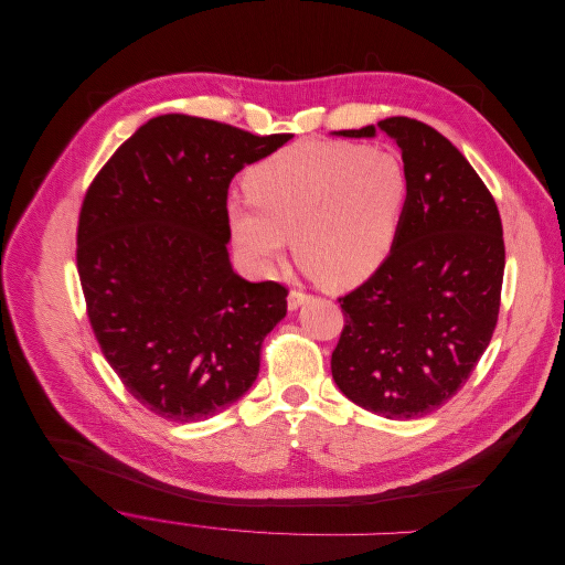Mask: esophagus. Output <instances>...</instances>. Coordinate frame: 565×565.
Wrapping results in <instances>:
<instances>
[{
    "instance_id": "1",
    "label": "esophagus",
    "mask_w": 565,
    "mask_h": 565,
    "mask_svg": "<svg viewBox=\"0 0 565 565\" xmlns=\"http://www.w3.org/2000/svg\"><path fill=\"white\" fill-rule=\"evenodd\" d=\"M309 298H311L309 294H305V291H300V289H291L289 296H287V307L294 311V309H298L300 305H305Z\"/></svg>"
}]
</instances>
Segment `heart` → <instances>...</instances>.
<instances>
[{
	"mask_svg": "<svg viewBox=\"0 0 565 565\" xmlns=\"http://www.w3.org/2000/svg\"><path fill=\"white\" fill-rule=\"evenodd\" d=\"M227 206L238 252L271 271L287 241L324 289L367 280L392 254L409 198L398 156L354 142H298L254 164Z\"/></svg>",
	"mask_w": 565,
	"mask_h": 565,
	"instance_id": "b5f03b06",
	"label": "heart"
}]
</instances>
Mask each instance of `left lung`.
<instances>
[{"instance_id": "left-lung-1", "label": "left lung", "mask_w": 565, "mask_h": 565, "mask_svg": "<svg viewBox=\"0 0 565 565\" xmlns=\"http://www.w3.org/2000/svg\"><path fill=\"white\" fill-rule=\"evenodd\" d=\"M376 129L403 153L409 198L387 260L338 298L345 327L331 376L356 405L405 420L452 398L490 345L505 245L490 189L452 142L401 116ZM376 129L338 136L372 138Z\"/></svg>"}]
</instances>
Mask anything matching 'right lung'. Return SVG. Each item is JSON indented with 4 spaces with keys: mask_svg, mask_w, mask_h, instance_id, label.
Masks as SVG:
<instances>
[{
    "mask_svg": "<svg viewBox=\"0 0 565 565\" xmlns=\"http://www.w3.org/2000/svg\"><path fill=\"white\" fill-rule=\"evenodd\" d=\"M289 138L169 113L120 145L84 195L75 254L90 329L127 392L167 420L236 403L287 313L285 285L232 269L227 193Z\"/></svg>",
    "mask_w": 565,
    "mask_h": 565,
    "instance_id": "1",
    "label": "right lung"
}]
</instances>
